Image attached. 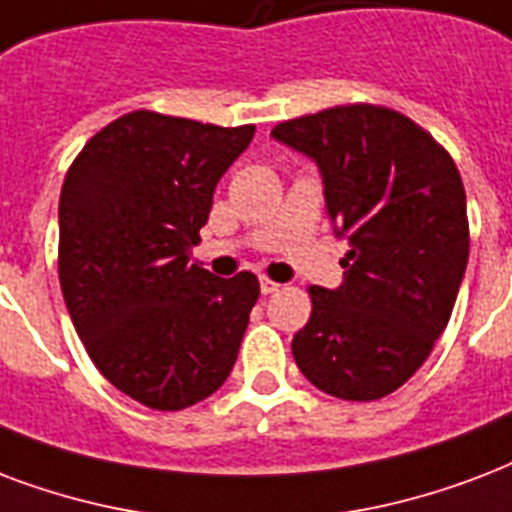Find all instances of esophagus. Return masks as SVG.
Returning <instances> with one entry per match:
<instances>
[{
	"mask_svg": "<svg viewBox=\"0 0 512 512\" xmlns=\"http://www.w3.org/2000/svg\"><path fill=\"white\" fill-rule=\"evenodd\" d=\"M279 287H282V284L271 282L268 276H260V292H263V295H273V292H279Z\"/></svg>",
	"mask_w": 512,
	"mask_h": 512,
	"instance_id": "obj_1",
	"label": "esophagus"
}]
</instances>
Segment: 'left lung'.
<instances>
[{
    "mask_svg": "<svg viewBox=\"0 0 512 512\" xmlns=\"http://www.w3.org/2000/svg\"><path fill=\"white\" fill-rule=\"evenodd\" d=\"M271 136L317 163L335 236L349 241L341 287H308L292 357L327 395L381 400L424 365L454 311L470 255L459 169L411 117L376 104L295 117Z\"/></svg>",
    "mask_w": 512,
    "mask_h": 512,
    "instance_id": "left-lung-1",
    "label": "left lung"
}]
</instances>
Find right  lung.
I'll list each match as a JSON object with an SVG mask.
<instances>
[{
    "instance_id": "1",
    "label": "right lung",
    "mask_w": 512,
    "mask_h": 512,
    "mask_svg": "<svg viewBox=\"0 0 512 512\" xmlns=\"http://www.w3.org/2000/svg\"><path fill=\"white\" fill-rule=\"evenodd\" d=\"M255 126L136 109L88 139L58 201V279L88 357L155 411L214 395L239 357L260 282L190 263L212 195Z\"/></svg>"
}]
</instances>
